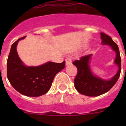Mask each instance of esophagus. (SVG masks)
I'll use <instances>...</instances> for the list:
<instances>
[{
  "label": "esophagus",
  "mask_w": 126,
  "mask_h": 126,
  "mask_svg": "<svg viewBox=\"0 0 126 126\" xmlns=\"http://www.w3.org/2000/svg\"><path fill=\"white\" fill-rule=\"evenodd\" d=\"M72 61H71V58L67 57L65 59V64L66 65H69V64H71Z\"/></svg>",
  "instance_id": "obj_1"
}]
</instances>
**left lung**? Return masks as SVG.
I'll list each match as a JSON object with an SVG mask.
<instances>
[{"label":"left lung","mask_w":126,"mask_h":126,"mask_svg":"<svg viewBox=\"0 0 126 126\" xmlns=\"http://www.w3.org/2000/svg\"><path fill=\"white\" fill-rule=\"evenodd\" d=\"M102 45H110L116 53L114 62L119 67L117 73L110 80H104L93 75L89 65L92 54L83 55L79 60H76L73 64L78 69V73L74 79V86L81 94L89 96H96L109 92L116 83L121 71V59L117 45L111 37L104 33H101Z\"/></svg>","instance_id":"left-lung-1"}]
</instances>
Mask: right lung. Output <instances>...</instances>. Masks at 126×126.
Returning <instances> with one entry per match:
<instances>
[{
    "label": "right lung",
    "mask_w": 126,
    "mask_h": 126,
    "mask_svg": "<svg viewBox=\"0 0 126 126\" xmlns=\"http://www.w3.org/2000/svg\"><path fill=\"white\" fill-rule=\"evenodd\" d=\"M20 38L11 48L7 62V76L13 87L19 93L27 96H40L50 88L55 76L65 67L62 63L48 62L37 67H27L17 55L16 47Z\"/></svg>",
    "instance_id": "add662e5"
}]
</instances>
